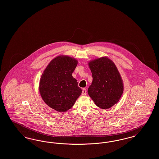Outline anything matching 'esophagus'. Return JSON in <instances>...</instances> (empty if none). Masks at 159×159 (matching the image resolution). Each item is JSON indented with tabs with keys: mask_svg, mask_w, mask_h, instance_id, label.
<instances>
[{
	"mask_svg": "<svg viewBox=\"0 0 159 159\" xmlns=\"http://www.w3.org/2000/svg\"><path fill=\"white\" fill-rule=\"evenodd\" d=\"M86 92H87V91H86V89L84 88V89H82V94L83 95H86Z\"/></svg>",
	"mask_w": 159,
	"mask_h": 159,
	"instance_id": "obj_1",
	"label": "esophagus"
}]
</instances>
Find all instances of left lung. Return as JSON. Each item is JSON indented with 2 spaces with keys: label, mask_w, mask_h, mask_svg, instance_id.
<instances>
[{
  "label": "left lung",
  "mask_w": 159,
  "mask_h": 159,
  "mask_svg": "<svg viewBox=\"0 0 159 159\" xmlns=\"http://www.w3.org/2000/svg\"><path fill=\"white\" fill-rule=\"evenodd\" d=\"M93 80L88 93L99 108L108 109L116 104L123 92L120 73L111 60L102 57L89 63Z\"/></svg>",
  "instance_id": "8db88e82"
}]
</instances>
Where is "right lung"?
<instances>
[{"mask_svg":"<svg viewBox=\"0 0 159 159\" xmlns=\"http://www.w3.org/2000/svg\"><path fill=\"white\" fill-rule=\"evenodd\" d=\"M77 61L68 56H59L50 62L43 71L39 91L46 104L59 111L71 108L82 93L72 73Z\"/></svg>","mask_w":159,"mask_h":159,"instance_id":"obj_1","label":"right lung"}]
</instances>
